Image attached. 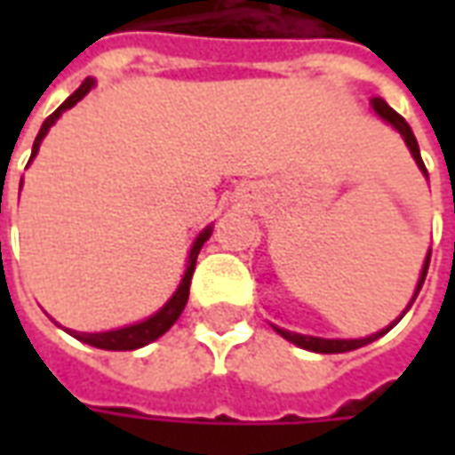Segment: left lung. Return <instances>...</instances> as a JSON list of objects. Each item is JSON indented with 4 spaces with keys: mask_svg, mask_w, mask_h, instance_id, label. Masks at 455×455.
Masks as SVG:
<instances>
[{
    "mask_svg": "<svg viewBox=\"0 0 455 455\" xmlns=\"http://www.w3.org/2000/svg\"><path fill=\"white\" fill-rule=\"evenodd\" d=\"M371 107L375 109V114L380 116L382 121H387L390 126H395V129L400 131L402 139H404V143H407V148H410V153L414 156V160H417V165H419V170L427 175V168H424V160H421V153H419V146H417V139H414V133H411L410 124L402 119L400 114L392 109L390 104L385 102V100H380V97H372L371 100ZM429 258L431 253L427 256V260H424V267H421V275H419V283H417V290H414V297H411V302L417 299V295H419L421 285H424V277H427V270H429ZM411 302L407 305V309L411 307ZM407 309L402 312V316L407 315ZM400 316V319H402ZM397 319V322H400ZM397 322H392L390 326H385L382 331H378V334L372 336H365V339H319V336H305V334H295V331H285V329H277L275 331L283 339H287L290 343H295V346H299V348H307V351H315V353H346V351H353V348H361V346H365V343L375 341V339H380L382 334H387L392 326L397 324Z\"/></svg>",
    "mask_w": 455,
    "mask_h": 455,
    "instance_id": "8db88e82",
    "label": "left lung"
}]
</instances>
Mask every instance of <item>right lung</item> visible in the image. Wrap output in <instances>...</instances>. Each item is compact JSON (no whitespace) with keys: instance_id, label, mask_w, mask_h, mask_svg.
<instances>
[{"instance_id":"right-lung-1","label":"right lung","mask_w":455,"mask_h":455,"mask_svg":"<svg viewBox=\"0 0 455 455\" xmlns=\"http://www.w3.org/2000/svg\"><path fill=\"white\" fill-rule=\"evenodd\" d=\"M92 87H94V80L92 77H87V80H84V83L80 84V87H77V90H75V92L70 94V97H68V100H65V102L44 121V126H41V131H38V136H36L34 140L31 160H34V156L38 153V148H41V140H44V136L48 133V129L53 126L55 121L60 119V114L68 112L70 107H75V104L83 100L84 94L92 90ZM31 160H28V163H31ZM209 236H212V227L204 228V231L197 236V241L192 243V248H189V258H188V270H185V275H182V280H180L175 295L170 297L168 302L160 307L156 315L148 316V319H143V322H139V324L121 326V329H114V331H100V334H84V331H70V329H68V331H70L77 341L90 343V346H94V348H104V351H136V348H140V346H146V343L160 339V336L168 331L170 326L178 322V316L182 315V309H185V305H188L192 273H195V266H197L199 251H202V246H204V241H207Z\"/></svg>"}]
</instances>
